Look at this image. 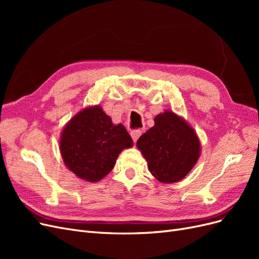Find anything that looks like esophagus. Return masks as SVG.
I'll list each match as a JSON object with an SVG mask.
<instances>
[{"label": "esophagus", "mask_w": 259, "mask_h": 259, "mask_svg": "<svg viewBox=\"0 0 259 259\" xmlns=\"http://www.w3.org/2000/svg\"><path fill=\"white\" fill-rule=\"evenodd\" d=\"M140 135H142V131H140V130H135V131L131 132V136H132L133 140H134V143L137 142V139L139 138Z\"/></svg>", "instance_id": "34e87169"}]
</instances>
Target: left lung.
<instances>
[{
  "label": "left lung",
  "mask_w": 259,
  "mask_h": 259,
  "mask_svg": "<svg viewBox=\"0 0 259 259\" xmlns=\"http://www.w3.org/2000/svg\"><path fill=\"white\" fill-rule=\"evenodd\" d=\"M152 176L163 184L185 178L198 162L201 144L184 117L166 110L154 117V126L137 140Z\"/></svg>",
  "instance_id": "obj_1"
}]
</instances>
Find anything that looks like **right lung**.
<instances>
[{
	"label": "right lung",
	"instance_id": "add662e5",
	"mask_svg": "<svg viewBox=\"0 0 259 259\" xmlns=\"http://www.w3.org/2000/svg\"><path fill=\"white\" fill-rule=\"evenodd\" d=\"M133 147L123 125L113 124L99 105L77 112L61 131L59 149L65 165L77 177L96 183L112 170L117 156Z\"/></svg>",
	"mask_w": 259,
	"mask_h": 259
}]
</instances>
